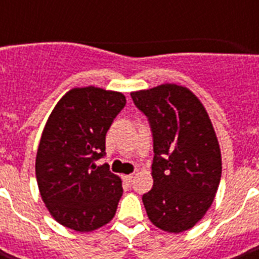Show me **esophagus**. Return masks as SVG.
I'll return each instance as SVG.
<instances>
[{"label": "esophagus", "mask_w": 259, "mask_h": 259, "mask_svg": "<svg viewBox=\"0 0 259 259\" xmlns=\"http://www.w3.org/2000/svg\"><path fill=\"white\" fill-rule=\"evenodd\" d=\"M122 179H123L126 184H130L133 181V175H125V176H122Z\"/></svg>", "instance_id": "1"}]
</instances>
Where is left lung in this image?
I'll return each instance as SVG.
<instances>
[{
  "mask_svg": "<svg viewBox=\"0 0 259 259\" xmlns=\"http://www.w3.org/2000/svg\"><path fill=\"white\" fill-rule=\"evenodd\" d=\"M130 95L153 133V187L142 196L146 213L164 231H187L203 219L221 183L212 122L188 87L165 83Z\"/></svg>",
  "mask_w": 259,
  "mask_h": 259,
  "instance_id": "1",
  "label": "left lung"
}]
</instances>
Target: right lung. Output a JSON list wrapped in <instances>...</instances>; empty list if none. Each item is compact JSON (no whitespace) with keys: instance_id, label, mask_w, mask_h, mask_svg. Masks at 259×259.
<instances>
[{"instance_id":"add662e5","label":"right lung","mask_w":259,"mask_h":259,"mask_svg":"<svg viewBox=\"0 0 259 259\" xmlns=\"http://www.w3.org/2000/svg\"><path fill=\"white\" fill-rule=\"evenodd\" d=\"M126 105L122 93L75 87L52 110L36 154L41 199L55 221L78 233L107 225L121 199V177L97 166L105 154L106 133Z\"/></svg>"}]
</instances>
